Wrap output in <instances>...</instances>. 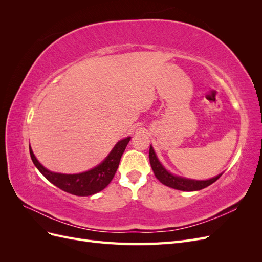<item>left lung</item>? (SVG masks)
<instances>
[{
  "label": "left lung",
  "instance_id": "8db88e82",
  "mask_svg": "<svg viewBox=\"0 0 262 262\" xmlns=\"http://www.w3.org/2000/svg\"><path fill=\"white\" fill-rule=\"evenodd\" d=\"M148 156H149V163H150V166H152L155 177L160 180L163 185L173 189H177V190H182V191H196V190L207 188L208 186L212 185L213 182H215L222 176V173H220V175H217L216 177L208 179V180H194V179L179 177L176 175H172L171 172L165 169V167L161 164V162L158 161L152 145L149 146Z\"/></svg>",
  "mask_w": 262,
  "mask_h": 262
}]
</instances>
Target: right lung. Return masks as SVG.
I'll use <instances>...</instances> for the list:
<instances>
[{
  "label": "right lung",
  "instance_id": "obj_1",
  "mask_svg": "<svg viewBox=\"0 0 262 262\" xmlns=\"http://www.w3.org/2000/svg\"><path fill=\"white\" fill-rule=\"evenodd\" d=\"M130 139L131 138H125L119 141L112 152L102 161V163H100L95 168L81 173H74V175H67V173H59L48 170L38 162L31 147H29V152L31 161H33L38 170L51 184L71 194L86 196L101 191L102 189H105L110 184V181L113 180L118 169L120 158Z\"/></svg>",
  "mask_w": 262,
  "mask_h": 262
}]
</instances>
